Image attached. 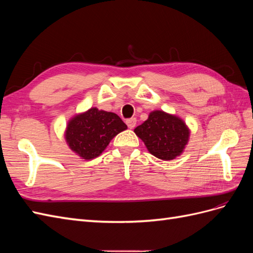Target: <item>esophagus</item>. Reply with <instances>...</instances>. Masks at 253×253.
<instances>
[{
    "label": "esophagus",
    "mask_w": 253,
    "mask_h": 253,
    "mask_svg": "<svg viewBox=\"0 0 253 253\" xmlns=\"http://www.w3.org/2000/svg\"><path fill=\"white\" fill-rule=\"evenodd\" d=\"M136 118H129L127 119L126 122V126H128V128H134V126H136Z\"/></svg>",
    "instance_id": "1"
}]
</instances>
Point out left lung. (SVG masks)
Listing matches in <instances>:
<instances>
[{
	"mask_svg": "<svg viewBox=\"0 0 253 253\" xmlns=\"http://www.w3.org/2000/svg\"><path fill=\"white\" fill-rule=\"evenodd\" d=\"M134 132L144 142L151 154L164 160L180 155L189 139V129L178 117L154 111Z\"/></svg>",
	"mask_w": 253,
	"mask_h": 253,
	"instance_id": "1",
	"label": "left lung"
}]
</instances>
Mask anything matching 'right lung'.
Wrapping results in <instances>:
<instances>
[{
  "mask_svg": "<svg viewBox=\"0 0 253 253\" xmlns=\"http://www.w3.org/2000/svg\"><path fill=\"white\" fill-rule=\"evenodd\" d=\"M126 127L118 115L93 108L68 122L65 138L70 148L79 156L93 159Z\"/></svg>",
  "mask_w": 253,
  "mask_h": 253,
  "instance_id": "obj_1",
  "label": "right lung"
}]
</instances>
